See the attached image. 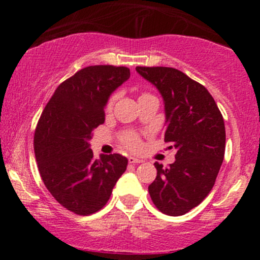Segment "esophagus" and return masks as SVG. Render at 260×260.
Masks as SVG:
<instances>
[{
    "label": "esophagus",
    "mask_w": 260,
    "mask_h": 260,
    "mask_svg": "<svg viewBox=\"0 0 260 260\" xmlns=\"http://www.w3.org/2000/svg\"><path fill=\"white\" fill-rule=\"evenodd\" d=\"M128 162H129V164H140V162H143V160L138 159V157L131 156V157H128Z\"/></svg>",
    "instance_id": "esophagus-1"
}]
</instances>
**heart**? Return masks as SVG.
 I'll use <instances>...</instances> for the list:
<instances>
[{
  "label": "heart",
  "instance_id": "1",
  "mask_svg": "<svg viewBox=\"0 0 260 260\" xmlns=\"http://www.w3.org/2000/svg\"><path fill=\"white\" fill-rule=\"evenodd\" d=\"M111 106H112V100H110L109 104H107V107L110 109ZM121 140L122 143H123L124 147L131 149V150H138V149H140V147H142L140 138L136 133H132V132L124 133L123 136L121 137Z\"/></svg>",
  "mask_w": 260,
  "mask_h": 260
}]
</instances>
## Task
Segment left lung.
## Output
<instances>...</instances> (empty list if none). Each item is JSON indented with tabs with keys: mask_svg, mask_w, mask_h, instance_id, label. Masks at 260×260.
Returning <instances> with one entry per match:
<instances>
[{
	"mask_svg": "<svg viewBox=\"0 0 260 260\" xmlns=\"http://www.w3.org/2000/svg\"><path fill=\"white\" fill-rule=\"evenodd\" d=\"M156 86L165 104V142L174 143L175 162L162 168L149 194L161 213L180 216L204 201L215 183L225 155V123L204 85L171 67H137Z\"/></svg>",
	"mask_w": 260,
	"mask_h": 260,
	"instance_id": "left-lung-1",
	"label": "left lung"
}]
</instances>
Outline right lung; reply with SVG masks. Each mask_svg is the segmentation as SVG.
Masks as SVG:
<instances>
[{
    "label": "right lung",
    "instance_id": "obj_1",
    "mask_svg": "<svg viewBox=\"0 0 260 260\" xmlns=\"http://www.w3.org/2000/svg\"><path fill=\"white\" fill-rule=\"evenodd\" d=\"M127 67L89 66L58 85L38 122L34 151L44 184L62 207L78 215L99 211L128 160L120 154L94 159L89 140L105 122L110 95L129 78Z\"/></svg>",
    "mask_w": 260,
    "mask_h": 260
}]
</instances>
